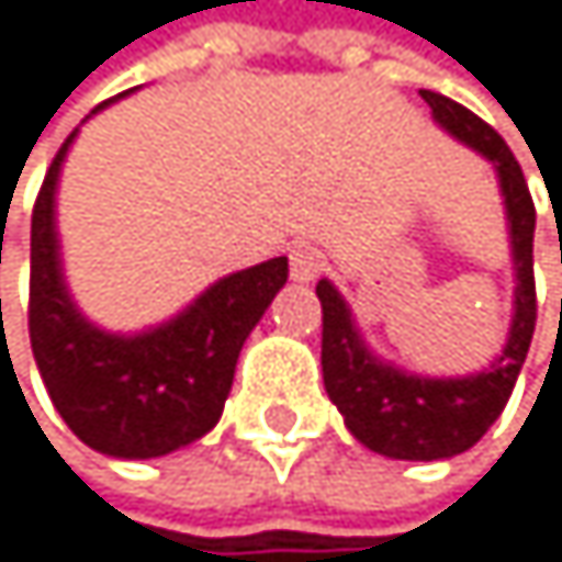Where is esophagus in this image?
Masks as SVG:
<instances>
[{"label":"esophagus","instance_id":"1","mask_svg":"<svg viewBox=\"0 0 562 562\" xmlns=\"http://www.w3.org/2000/svg\"><path fill=\"white\" fill-rule=\"evenodd\" d=\"M323 266H327V259H323V252L313 246H296L290 252V276L296 283H310V279H316L323 272Z\"/></svg>","mask_w":562,"mask_h":562}]
</instances>
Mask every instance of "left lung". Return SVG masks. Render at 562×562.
<instances>
[{"label":"left lung","mask_w":562,"mask_h":562,"mask_svg":"<svg viewBox=\"0 0 562 562\" xmlns=\"http://www.w3.org/2000/svg\"><path fill=\"white\" fill-rule=\"evenodd\" d=\"M431 117L456 140L469 144L499 175L506 199L513 269H516V306L503 353L485 371L469 378H422L397 371L367 350L357 334L350 306L334 290L330 279H319L316 296L323 306V387H327L350 435L378 456L407 462H438L469 451L503 415L526 363L536 330V279H532V228L536 209L509 144L495 134L469 106L435 90H422Z\"/></svg>","instance_id":"1"}]
</instances>
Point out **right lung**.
<instances>
[{
	"label": "right lung",
	"mask_w": 562,
	"mask_h": 562,
	"mask_svg": "<svg viewBox=\"0 0 562 562\" xmlns=\"http://www.w3.org/2000/svg\"><path fill=\"white\" fill-rule=\"evenodd\" d=\"M74 137L77 131L56 150L33 209V357L59 418L83 445L114 459H158L218 425L235 360L272 296L283 290L290 262L279 256L232 272L144 334L93 327L67 290L56 239V181Z\"/></svg>",
	"instance_id": "obj_1"
}]
</instances>
